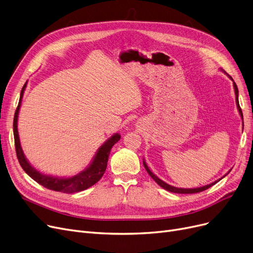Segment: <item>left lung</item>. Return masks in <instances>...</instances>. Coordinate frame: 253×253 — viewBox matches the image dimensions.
I'll return each mask as SVG.
<instances>
[{
	"label": "left lung",
	"mask_w": 253,
	"mask_h": 253,
	"mask_svg": "<svg viewBox=\"0 0 253 253\" xmlns=\"http://www.w3.org/2000/svg\"><path fill=\"white\" fill-rule=\"evenodd\" d=\"M229 79L233 81V79L230 78L229 76ZM234 87H235V93H236V101H237V105H238V109H239V112H240V115H241V117H242V119H243V114H242V109H241V107H240V104H239V99H238V93H239V91H238V86H237V84H236V83L234 82ZM144 167H145V169H146V170L148 171V173L151 175V178L155 181L159 186H161L162 188H164L166 190H168V191H169V192H173V193H184V194H187V193H197V192H202V191H204V190H206V189H208V188H210L211 186H213L214 184H216L218 181H216V182H214V183H212V184H210V185H207V186H204V187H201V188H194V189H183V188H175V187H173V186H170V185H169V184H167V183H164L163 181H161L159 178H157L155 174H154L150 169H149V168H148V166L146 164V162L144 161Z\"/></svg>",
	"instance_id": "1"
}]
</instances>
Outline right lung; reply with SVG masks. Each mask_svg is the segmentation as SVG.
I'll use <instances>...</instances> for the list:
<instances>
[{"mask_svg": "<svg viewBox=\"0 0 253 253\" xmlns=\"http://www.w3.org/2000/svg\"><path fill=\"white\" fill-rule=\"evenodd\" d=\"M26 85H27V83L24 84L23 89H21L19 102L16 107V111L14 114V120H13V133H14L15 151H16V156H17L20 167L23 168V169L30 175L33 180L36 181L38 184L44 186L45 188L50 189V190L59 191V192H63V193H74V192H80V191L85 190L89 187H91V186L96 184L102 178V175L107 167L109 153H111L113 146L116 144L117 141L120 140L121 136L119 134L113 135L105 142L104 145H102L100 147L99 150H98L91 166L85 170L82 171L79 174L74 175V177H72V178L60 179V178H53V177H49V175H44V174L40 173L39 171H37L35 169H33L30 166V163L27 161L24 153H23V150H21V148H20V144H19V137H18V131H17V117H18V112H19L20 103H21V98H23Z\"/></svg>", "mask_w": 253, "mask_h": 253, "instance_id": "obj_1", "label": "right lung"}]
</instances>
